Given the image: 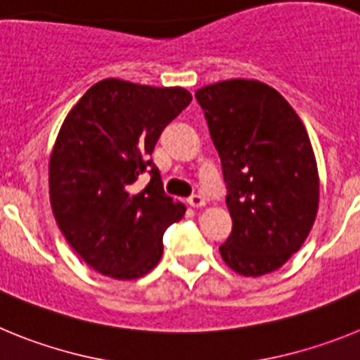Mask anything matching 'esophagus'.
I'll list each match as a JSON object with an SVG mask.
<instances>
[{
	"mask_svg": "<svg viewBox=\"0 0 360 360\" xmlns=\"http://www.w3.org/2000/svg\"><path fill=\"white\" fill-rule=\"evenodd\" d=\"M187 203H189L193 209H202L203 205H205V198H203V196H200V195H195V196H191V198L187 200Z\"/></svg>",
	"mask_w": 360,
	"mask_h": 360,
	"instance_id": "obj_1",
	"label": "esophagus"
}]
</instances>
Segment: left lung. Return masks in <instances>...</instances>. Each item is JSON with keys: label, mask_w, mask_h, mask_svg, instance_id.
Listing matches in <instances>:
<instances>
[{"label": "left lung", "mask_w": 360, "mask_h": 360, "mask_svg": "<svg viewBox=\"0 0 360 360\" xmlns=\"http://www.w3.org/2000/svg\"><path fill=\"white\" fill-rule=\"evenodd\" d=\"M218 149L232 231L221 259L241 276L274 272L301 249L319 207L310 136L279 91L229 79L196 91Z\"/></svg>", "instance_id": "1"}]
</instances>
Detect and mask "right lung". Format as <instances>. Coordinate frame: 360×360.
<instances>
[{"instance_id":"1","label":"right lung","mask_w":360,"mask_h":360,"mask_svg":"<svg viewBox=\"0 0 360 360\" xmlns=\"http://www.w3.org/2000/svg\"><path fill=\"white\" fill-rule=\"evenodd\" d=\"M191 101L180 86L103 79L57 133L49 160L53 218L77 256L103 276L128 281L151 272L165 229L182 219L186 205L164 195L149 155ZM144 170L152 180L135 193L132 184Z\"/></svg>"}]
</instances>
